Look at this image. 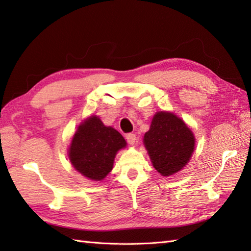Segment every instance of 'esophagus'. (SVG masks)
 Listing matches in <instances>:
<instances>
[{
  "mask_svg": "<svg viewBox=\"0 0 251 251\" xmlns=\"http://www.w3.org/2000/svg\"><path fill=\"white\" fill-rule=\"evenodd\" d=\"M126 140H127V142L129 143V145H135L136 143V135L135 134H127L126 135Z\"/></svg>",
  "mask_w": 251,
  "mask_h": 251,
  "instance_id": "1",
  "label": "esophagus"
}]
</instances>
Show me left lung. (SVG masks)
<instances>
[{"label":"left lung","mask_w":251,"mask_h":251,"mask_svg":"<svg viewBox=\"0 0 251 251\" xmlns=\"http://www.w3.org/2000/svg\"><path fill=\"white\" fill-rule=\"evenodd\" d=\"M143 143L154 168L165 177L180 172L194 152L195 138L185 123L170 112H157Z\"/></svg>","instance_id":"obj_1"}]
</instances>
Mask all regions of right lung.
Here are the masks:
<instances>
[{
	"label": "right lung",
	"mask_w": 251,
	"mask_h": 251,
	"mask_svg": "<svg viewBox=\"0 0 251 251\" xmlns=\"http://www.w3.org/2000/svg\"><path fill=\"white\" fill-rule=\"evenodd\" d=\"M126 141L116 129L104 126L98 116H90L77 127L69 158L77 172L90 180L100 181L113 168L116 153Z\"/></svg>",
	"instance_id": "obj_1"
}]
</instances>
